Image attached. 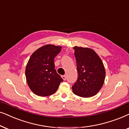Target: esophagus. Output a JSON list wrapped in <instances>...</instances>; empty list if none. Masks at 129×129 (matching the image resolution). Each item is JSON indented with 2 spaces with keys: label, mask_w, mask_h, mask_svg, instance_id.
I'll use <instances>...</instances> for the list:
<instances>
[{
  "label": "esophagus",
  "mask_w": 129,
  "mask_h": 129,
  "mask_svg": "<svg viewBox=\"0 0 129 129\" xmlns=\"http://www.w3.org/2000/svg\"><path fill=\"white\" fill-rule=\"evenodd\" d=\"M61 77H62V78L63 79V80H66V79H67V77H66V75H62V76H61Z\"/></svg>",
  "instance_id": "esophagus-1"
}]
</instances>
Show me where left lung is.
<instances>
[{"mask_svg": "<svg viewBox=\"0 0 129 129\" xmlns=\"http://www.w3.org/2000/svg\"><path fill=\"white\" fill-rule=\"evenodd\" d=\"M77 62L78 79L72 86L74 94L81 97H91L100 90L105 80L103 63L91 49L74 47Z\"/></svg>", "mask_w": 129, "mask_h": 129, "instance_id": "1", "label": "left lung"}]
</instances>
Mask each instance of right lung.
<instances>
[{"instance_id": "1", "label": "right lung", "mask_w": 129, "mask_h": 129, "mask_svg": "<svg viewBox=\"0 0 129 129\" xmlns=\"http://www.w3.org/2000/svg\"><path fill=\"white\" fill-rule=\"evenodd\" d=\"M61 51L59 46L46 45L32 54L26 67L25 75L34 94L42 97L52 95L63 81L54 64V58Z\"/></svg>"}]
</instances>
